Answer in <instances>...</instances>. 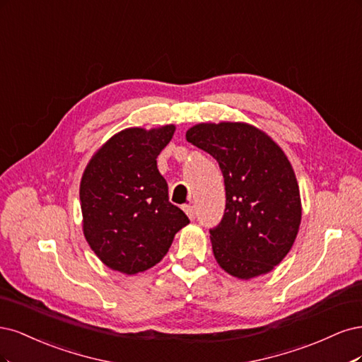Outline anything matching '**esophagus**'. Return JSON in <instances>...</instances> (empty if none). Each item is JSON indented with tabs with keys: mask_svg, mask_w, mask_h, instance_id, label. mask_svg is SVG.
<instances>
[{
	"mask_svg": "<svg viewBox=\"0 0 362 362\" xmlns=\"http://www.w3.org/2000/svg\"><path fill=\"white\" fill-rule=\"evenodd\" d=\"M183 211H185V214L188 215L191 219H195L197 212H195V207H194V206H191V204H185V206H183Z\"/></svg>",
	"mask_w": 362,
	"mask_h": 362,
	"instance_id": "esophagus-1",
	"label": "esophagus"
}]
</instances>
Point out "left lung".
Wrapping results in <instances>:
<instances>
[{"mask_svg": "<svg viewBox=\"0 0 362 362\" xmlns=\"http://www.w3.org/2000/svg\"><path fill=\"white\" fill-rule=\"evenodd\" d=\"M186 139L214 156L224 176V215L209 230L216 262L243 279L272 271L300 224L298 182L284 151L247 123H202Z\"/></svg>", "mask_w": 362, "mask_h": 362, "instance_id": "obj_1", "label": "left lung"}]
</instances>
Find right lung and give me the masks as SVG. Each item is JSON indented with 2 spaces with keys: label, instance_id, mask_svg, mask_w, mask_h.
I'll return each instance as SVG.
<instances>
[{
  "label": "right lung",
  "instance_id": "1",
  "mask_svg": "<svg viewBox=\"0 0 362 362\" xmlns=\"http://www.w3.org/2000/svg\"><path fill=\"white\" fill-rule=\"evenodd\" d=\"M176 127H131L91 158L79 188L84 236L98 257L127 275L147 271L168 252L189 218L168 200L156 158Z\"/></svg>",
  "mask_w": 362,
  "mask_h": 362
}]
</instances>
